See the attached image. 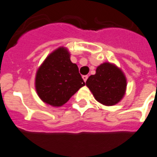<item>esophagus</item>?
<instances>
[{
  "label": "esophagus",
  "mask_w": 157,
  "mask_h": 157,
  "mask_svg": "<svg viewBox=\"0 0 157 157\" xmlns=\"http://www.w3.org/2000/svg\"><path fill=\"white\" fill-rule=\"evenodd\" d=\"M88 76H87V75H84V76H82V78H83V80H84V82H86L87 81V80H88Z\"/></svg>",
  "instance_id": "1"
}]
</instances>
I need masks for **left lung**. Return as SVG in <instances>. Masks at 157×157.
Here are the masks:
<instances>
[{
	"instance_id": "obj_1",
	"label": "left lung",
	"mask_w": 157,
	"mask_h": 157,
	"mask_svg": "<svg viewBox=\"0 0 157 157\" xmlns=\"http://www.w3.org/2000/svg\"><path fill=\"white\" fill-rule=\"evenodd\" d=\"M86 85L98 102L112 106L118 103L125 95L126 80L121 69L106 62L98 66L95 75L88 77Z\"/></svg>"
}]
</instances>
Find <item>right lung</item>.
Returning <instances> with one entry per match:
<instances>
[{
	"label": "right lung",
	"instance_id": "1",
	"mask_svg": "<svg viewBox=\"0 0 157 157\" xmlns=\"http://www.w3.org/2000/svg\"><path fill=\"white\" fill-rule=\"evenodd\" d=\"M84 85L77 65L72 63L63 47L50 54L36 73L35 88L39 98L54 107L65 104Z\"/></svg>",
	"mask_w": 157,
	"mask_h": 157
}]
</instances>
